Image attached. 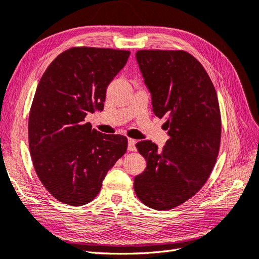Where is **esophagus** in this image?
Listing matches in <instances>:
<instances>
[{"instance_id":"esophagus-1","label":"esophagus","mask_w":259,"mask_h":259,"mask_svg":"<svg viewBox=\"0 0 259 259\" xmlns=\"http://www.w3.org/2000/svg\"><path fill=\"white\" fill-rule=\"evenodd\" d=\"M136 143H137V141L135 139H131V138L128 139V149L130 151L136 150Z\"/></svg>"}]
</instances>
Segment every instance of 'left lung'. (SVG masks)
I'll return each instance as SVG.
<instances>
[{"instance_id": "8db88e82", "label": "left lung", "mask_w": 259, "mask_h": 259, "mask_svg": "<svg viewBox=\"0 0 259 259\" xmlns=\"http://www.w3.org/2000/svg\"><path fill=\"white\" fill-rule=\"evenodd\" d=\"M136 58L169 139L161 149L150 140L136 145L147 166L135 177V192L151 209L169 210L195 195L213 169L221 139L219 102L203 66L184 50H138Z\"/></svg>"}]
</instances>
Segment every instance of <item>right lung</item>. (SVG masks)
I'll list each match as a JSON object with an SVG mask.
<instances>
[{
    "instance_id": "obj_1",
    "label": "right lung",
    "mask_w": 259,
    "mask_h": 259,
    "mask_svg": "<svg viewBox=\"0 0 259 259\" xmlns=\"http://www.w3.org/2000/svg\"><path fill=\"white\" fill-rule=\"evenodd\" d=\"M128 50L73 47L46 69L30 109L29 149L35 173L56 200L84 205L99 194L128 139L101 134L88 113L104 108L105 92L124 67Z\"/></svg>"
}]
</instances>
